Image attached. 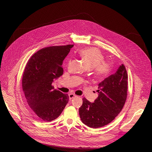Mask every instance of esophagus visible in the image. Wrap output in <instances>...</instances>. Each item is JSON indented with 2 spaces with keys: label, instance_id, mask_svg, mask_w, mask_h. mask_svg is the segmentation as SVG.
Returning <instances> with one entry per match:
<instances>
[{
  "label": "esophagus",
  "instance_id": "obj_1",
  "mask_svg": "<svg viewBox=\"0 0 152 152\" xmlns=\"http://www.w3.org/2000/svg\"><path fill=\"white\" fill-rule=\"evenodd\" d=\"M76 96V95H75L74 94H69V99L70 100H71V99H73L74 97H75Z\"/></svg>",
  "mask_w": 152,
  "mask_h": 152
}]
</instances>
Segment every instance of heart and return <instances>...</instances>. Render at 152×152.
<instances>
[{"mask_svg":"<svg viewBox=\"0 0 152 152\" xmlns=\"http://www.w3.org/2000/svg\"><path fill=\"white\" fill-rule=\"evenodd\" d=\"M79 55L90 69L92 68L94 74L97 77L106 76L110 70V64L103 61L104 56L97 48L90 47L82 49Z\"/></svg>","mask_w":152,"mask_h":152,"instance_id":"1","label":"heart"}]
</instances>
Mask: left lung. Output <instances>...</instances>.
I'll use <instances>...</instances> for the list:
<instances>
[{
  "instance_id": "1",
  "label": "left lung",
  "mask_w": 152,
  "mask_h": 152,
  "mask_svg": "<svg viewBox=\"0 0 152 152\" xmlns=\"http://www.w3.org/2000/svg\"><path fill=\"white\" fill-rule=\"evenodd\" d=\"M127 86L128 76L122 64L115 74L99 84V95L94 103L83 99V105L79 109L82 122L91 128H99L112 121L124 105Z\"/></svg>"
}]
</instances>
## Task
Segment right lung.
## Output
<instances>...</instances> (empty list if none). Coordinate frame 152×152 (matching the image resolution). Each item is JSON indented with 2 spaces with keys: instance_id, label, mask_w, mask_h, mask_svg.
<instances>
[{
  "instance_id": "obj_1",
  "label": "right lung",
  "mask_w": 152,
  "mask_h": 152,
  "mask_svg": "<svg viewBox=\"0 0 152 152\" xmlns=\"http://www.w3.org/2000/svg\"><path fill=\"white\" fill-rule=\"evenodd\" d=\"M73 45L50 46L36 52L24 70L22 88L31 114L39 120L51 121L61 113L68 94L54 89V79L63 73V61Z\"/></svg>"
}]
</instances>
